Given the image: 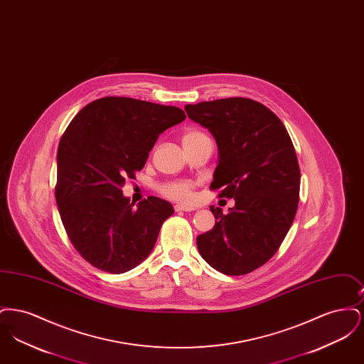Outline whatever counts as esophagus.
Returning <instances> with one entry per match:
<instances>
[{
  "mask_svg": "<svg viewBox=\"0 0 364 364\" xmlns=\"http://www.w3.org/2000/svg\"><path fill=\"white\" fill-rule=\"evenodd\" d=\"M174 210L176 211H193V210H196V208L190 206V205H176Z\"/></svg>",
  "mask_w": 364,
  "mask_h": 364,
  "instance_id": "esophagus-1",
  "label": "esophagus"
}]
</instances>
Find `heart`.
<instances>
[{
  "mask_svg": "<svg viewBox=\"0 0 364 364\" xmlns=\"http://www.w3.org/2000/svg\"><path fill=\"white\" fill-rule=\"evenodd\" d=\"M205 136L206 135L199 129H187L181 136L183 146L186 147ZM192 188H193V186L190 181H171L161 187V192H162V195H165L166 198H171L173 200L187 202L192 198Z\"/></svg>",
  "mask_w": 364,
  "mask_h": 364,
  "instance_id": "1",
  "label": "heart"
}]
</instances>
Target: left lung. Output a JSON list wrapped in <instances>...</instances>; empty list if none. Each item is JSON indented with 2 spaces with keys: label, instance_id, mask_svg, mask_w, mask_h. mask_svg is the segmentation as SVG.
<instances>
[{
  "label": "left lung",
  "instance_id": "obj_1",
  "mask_svg": "<svg viewBox=\"0 0 364 364\" xmlns=\"http://www.w3.org/2000/svg\"><path fill=\"white\" fill-rule=\"evenodd\" d=\"M184 109L217 141L218 165L210 188L236 202L228 214L210 206L217 221L196 237L199 254L228 276L251 273L277 252L294 223L300 191L294 143L270 109L248 98Z\"/></svg>",
  "mask_w": 364,
  "mask_h": 364
}]
</instances>
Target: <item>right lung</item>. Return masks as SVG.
Listing matches in <instances>:
<instances>
[{"instance_id": "1", "label": "right lung", "mask_w": 364, "mask_h": 364, "mask_svg": "<svg viewBox=\"0 0 364 364\" xmlns=\"http://www.w3.org/2000/svg\"><path fill=\"white\" fill-rule=\"evenodd\" d=\"M184 119L176 106L105 97L85 106L65 129L55 202L70 242L94 267L122 274L153 251L173 206L149 196L134 208L122 188L143 169L158 136Z\"/></svg>"}]
</instances>
